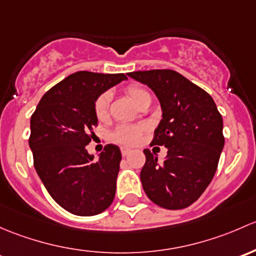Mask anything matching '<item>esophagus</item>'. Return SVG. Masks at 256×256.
<instances>
[{"label": "esophagus", "mask_w": 256, "mask_h": 256, "mask_svg": "<svg viewBox=\"0 0 256 256\" xmlns=\"http://www.w3.org/2000/svg\"><path fill=\"white\" fill-rule=\"evenodd\" d=\"M120 152H122L123 156H128V155L132 152V149H128V148H122V149H120Z\"/></svg>", "instance_id": "34e87169"}]
</instances>
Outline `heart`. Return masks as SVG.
Returning a JSON list of instances; mask_svg holds the SVG:
<instances>
[{
  "label": "heart",
  "mask_w": 256,
  "mask_h": 256,
  "mask_svg": "<svg viewBox=\"0 0 256 256\" xmlns=\"http://www.w3.org/2000/svg\"><path fill=\"white\" fill-rule=\"evenodd\" d=\"M128 94L130 97L132 101L134 104H138L139 100L142 98L146 94H149L146 90L139 88H128ZM110 94L108 92H104L94 102V114L100 120H106L107 116H108V104H110ZM142 136V128L139 127H132V126H122V127L117 128V130L114 132V139L117 142L122 144H136V142L140 139Z\"/></svg>",
  "instance_id": "b5f03b06"
}]
</instances>
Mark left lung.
<instances>
[{
	"instance_id": "obj_1",
	"label": "left lung",
	"mask_w": 256,
	"mask_h": 256,
	"mask_svg": "<svg viewBox=\"0 0 256 256\" xmlns=\"http://www.w3.org/2000/svg\"><path fill=\"white\" fill-rule=\"evenodd\" d=\"M129 78L152 88L162 118L152 144L165 146L162 162L144 150L140 180L146 196L166 210H182L200 198L212 181L224 146L223 120L204 90L174 70L134 71Z\"/></svg>"
}]
</instances>
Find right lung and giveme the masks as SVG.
<instances>
[{
  "instance_id": "add662e5",
  "label": "right lung",
  "mask_w": 256,
  "mask_h": 256,
  "mask_svg": "<svg viewBox=\"0 0 256 256\" xmlns=\"http://www.w3.org/2000/svg\"><path fill=\"white\" fill-rule=\"evenodd\" d=\"M123 80L124 74H71L42 97L30 118L36 174L54 201L72 214H98L114 200L120 148L108 144L94 160L86 146L98 123L94 102Z\"/></svg>"
}]
</instances>
